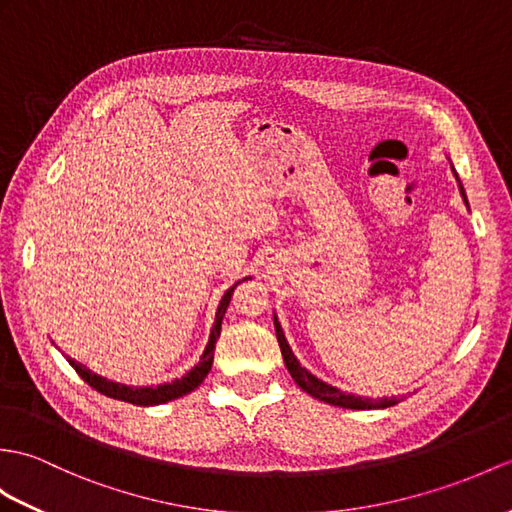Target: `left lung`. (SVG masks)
<instances>
[{"label": "left lung", "instance_id": "obj_1", "mask_svg": "<svg viewBox=\"0 0 512 512\" xmlns=\"http://www.w3.org/2000/svg\"><path fill=\"white\" fill-rule=\"evenodd\" d=\"M458 178V176H456ZM458 187H460V194L462 198H465L467 202V194L465 189H462V183L458 178ZM469 205V202H467ZM275 331H277V340H279V347H281V355H283V362L285 366H288V371L292 375V379L296 384H299L307 395H312L314 399L318 401H325V403H331V406H340V408H349V410H373V408H390L395 406L397 403V397H384V399H368V397H358V395H351V392H342L340 388L331 386L327 382H323V379L314 377L307 368H303L299 364V360H296V355L292 353L288 340H285L283 336V329L279 325V320L275 316Z\"/></svg>", "mask_w": 512, "mask_h": 512}]
</instances>
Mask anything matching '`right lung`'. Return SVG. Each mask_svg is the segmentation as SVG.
<instances>
[{
	"label": "right lung",
	"mask_w": 512,
	"mask_h": 512,
	"mask_svg": "<svg viewBox=\"0 0 512 512\" xmlns=\"http://www.w3.org/2000/svg\"><path fill=\"white\" fill-rule=\"evenodd\" d=\"M240 283V281H237ZM237 283L233 285V288H229L227 292H224L222 301L218 305V312H216V323H213L211 327V336H209V344L205 353H202L200 362L189 371L185 377L181 379H174V382L170 384H161V386H126V384H117V382H111V379L106 377H100L91 373L89 368L85 364H80L76 360H69V364L74 366V371L85 379V382L95 388L98 392H102V395L111 397V399H117V401H126V403H135V406H159V403H168L172 399H178L187 395V392L196 390L202 379L207 377V373L211 371V364H213V349H216V342L220 338V329H222V318H224V312H227V307L231 303V296H233V290L237 288Z\"/></svg>",
	"instance_id": "right-lung-1"
}]
</instances>
